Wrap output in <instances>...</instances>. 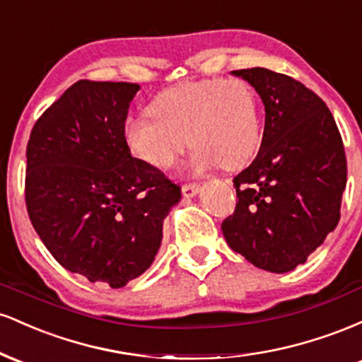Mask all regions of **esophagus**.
<instances>
[{"label":"esophagus","instance_id":"esophagus-1","mask_svg":"<svg viewBox=\"0 0 362 362\" xmlns=\"http://www.w3.org/2000/svg\"><path fill=\"white\" fill-rule=\"evenodd\" d=\"M199 189H201V185L192 182V184H185L182 187V194H184L185 197H194V195L199 194Z\"/></svg>","mask_w":362,"mask_h":362}]
</instances>
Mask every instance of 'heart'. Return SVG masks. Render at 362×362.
Segmentation results:
<instances>
[{"instance_id": "heart-1", "label": "heart", "mask_w": 362, "mask_h": 362, "mask_svg": "<svg viewBox=\"0 0 362 362\" xmlns=\"http://www.w3.org/2000/svg\"><path fill=\"white\" fill-rule=\"evenodd\" d=\"M151 117L129 119L124 139L139 160L170 168L187 146L192 167L238 170L255 156L262 139L259 98L242 78L185 81L158 93Z\"/></svg>"}]
</instances>
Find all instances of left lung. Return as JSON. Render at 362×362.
Here are the masks:
<instances>
[{
    "mask_svg": "<svg viewBox=\"0 0 362 362\" xmlns=\"http://www.w3.org/2000/svg\"><path fill=\"white\" fill-rule=\"evenodd\" d=\"M233 74L260 95L265 127L255 160L233 178L238 202L221 223L223 235L259 269L293 271L340 219L342 138L325 102L301 81L265 68Z\"/></svg>",
    "mask_w": 362,
    "mask_h": 362,
    "instance_id": "8db88e82",
    "label": "left lung"
}]
</instances>
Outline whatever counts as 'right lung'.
I'll return each mask as SVG.
<instances>
[{
	"mask_svg": "<svg viewBox=\"0 0 362 362\" xmlns=\"http://www.w3.org/2000/svg\"><path fill=\"white\" fill-rule=\"evenodd\" d=\"M136 83L80 80L37 119L27 144L25 204L64 269L117 289L161 245L180 187L131 155L127 110Z\"/></svg>",
	"mask_w": 362,
	"mask_h": 362,
	"instance_id": "add662e5",
	"label": "right lung"
}]
</instances>
